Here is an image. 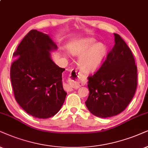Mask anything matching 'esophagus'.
Returning a JSON list of instances; mask_svg holds the SVG:
<instances>
[{"label": "esophagus", "mask_w": 148, "mask_h": 148, "mask_svg": "<svg viewBox=\"0 0 148 148\" xmlns=\"http://www.w3.org/2000/svg\"><path fill=\"white\" fill-rule=\"evenodd\" d=\"M86 80L85 76L78 70L73 69L68 78V83L65 84L64 88L66 91H72L73 89H77L83 85Z\"/></svg>", "instance_id": "1"}]
</instances>
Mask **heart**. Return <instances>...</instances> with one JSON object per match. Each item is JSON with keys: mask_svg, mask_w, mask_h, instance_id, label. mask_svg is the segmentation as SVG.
Here are the masks:
<instances>
[{"mask_svg": "<svg viewBox=\"0 0 148 148\" xmlns=\"http://www.w3.org/2000/svg\"><path fill=\"white\" fill-rule=\"evenodd\" d=\"M93 38L78 40L69 45L68 50L74 56L81 55L78 61L79 68L83 72H91L96 70L103 61L106 47L103 43L96 44Z\"/></svg>", "mask_w": 148, "mask_h": 148, "instance_id": "obj_1", "label": "heart"}]
</instances>
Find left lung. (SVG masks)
<instances>
[{"instance_id":"8db88e82","label":"left lung","mask_w":148,"mask_h":148,"mask_svg":"<svg viewBox=\"0 0 148 148\" xmlns=\"http://www.w3.org/2000/svg\"><path fill=\"white\" fill-rule=\"evenodd\" d=\"M102 65L88 77L85 104L97 117L106 118L124 111L137 87V67L131 50L118 34Z\"/></svg>"}]
</instances>
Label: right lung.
<instances>
[{
    "mask_svg": "<svg viewBox=\"0 0 148 148\" xmlns=\"http://www.w3.org/2000/svg\"><path fill=\"white\" fill-rule=\"evenodd\" d=\"M57 45L48 35L31 30L18 45L10 69L14 97L28 114L40 119L56 115L67 93L62 85V72L50 59Z\"/></svg>",
    "mask_w": 148,
    "mask_h": 148,
    "instance_id": "1",
    "label": "right lung"
}]
</instances>
